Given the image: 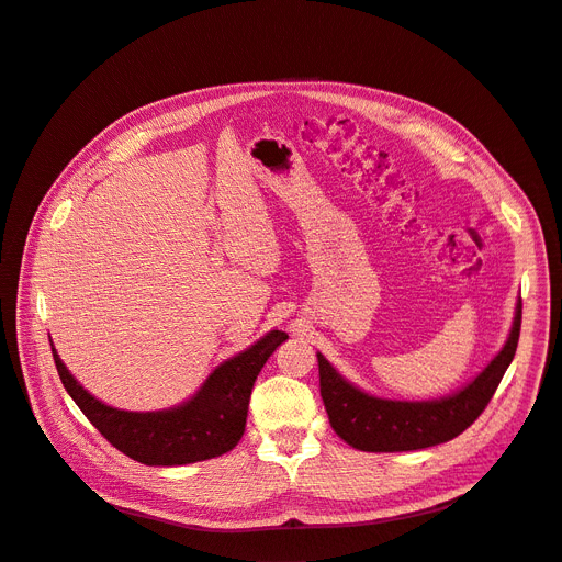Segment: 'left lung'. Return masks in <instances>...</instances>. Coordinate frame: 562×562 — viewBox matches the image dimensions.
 Listing matches in <instances>:
<instances>
[{
    "instance_id": "left-lung-1",
    "label": "left lung",
    "mask_w": 562,
    "mask_h": 562,
    "mask_svg": "<svg viewBox=\"0 0 562 562\" xmlns=\"http://www.w3.org/2000/svg\"><path fill=\"white\" fill-rule=\"evenodd\" d=\"M521 331V300L505 348L493 362L454 396L440 401H385L359 392L318 355L321 396L331 429L355 450L362 452H411L447 442L473 424L496 394L514 359Z\"/></svg>"
}]
</instances>
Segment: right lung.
<instances>
[{
	"instance_id": "1",
	"label": "right lung",
	"mask_w": 562,
	"mask_h": 562,
	"mask_svg": "<svg viewBox=\"0 0 562 562\" xmlns=\"http://www.w3.org/2000/svg\"><path fill=\"white\" fill-rule=\"evenodd\" d=\"M285 331H269L249 350L221 364L189 403L164 413H126L85 392L53 350L61 385L97 431L145 465H184L231 452L246 429V413L256 378L283 341Z\"/></svg>"
}]
</instances>
